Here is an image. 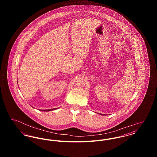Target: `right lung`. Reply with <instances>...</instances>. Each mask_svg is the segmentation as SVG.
I'll use <instances>...</instances> for the list:
<instances>
[{"label": "right lung", "mask_w": 157, "mask_h": 157, "mask_svg": "<svg viewBox=\"0 0 157 157\" xmlns=\"http://www.w3.org/2000/svg\"><path fill=\"white\" fill-rule=\"evenodd\" d=\"M56 108H54V109H46V110H40V111H52V110H53V109H56Z\"/></svg>", "instance_id": "1"}]
</instances>
